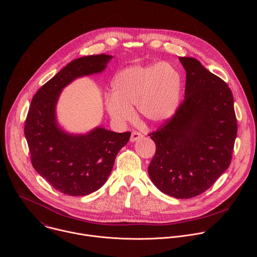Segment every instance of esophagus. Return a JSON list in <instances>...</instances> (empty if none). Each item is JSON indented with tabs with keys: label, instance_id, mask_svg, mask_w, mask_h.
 I'll list each match as a JSON object with an SVG mask.
<instances>
[{
	"label": "esophagus",
	"instance_id": "obj_1",
	"mask_svg": "<svg viewBox=\"0 0 257 257\" xmlns=\"http://www.w3.org/2000/svg\"><path fill=\"white\" fill-rule=\"evenodd\" d=\"M142 137H143V135H142L140 132L133 131V132L131 133L130 141H131V142H135V141H137V140H139V139H142Z\"/></svg>",
	"mask_w": 257,
	"mask_h": 257
}]
</instances>
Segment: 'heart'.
Returning <instances> with one entry per match:
<instances>
[{"label":"heart","instance_id":"obj_1","mask_svg":"<svg viewBox=\"0 0 257 257\" xmlns=\"http://www.w3.org/2000/svg\"><path fill=\"white\" fill-rule=\"evenodd\" d=\"M181 92L182 77L173 64L129 66L115 75L105 108L113 121L124 125L134 119L133 106L136 105L143 121L159 125L175 115Z\"/></svg>","mask_w":257,"mask_h":257}]
</instances>
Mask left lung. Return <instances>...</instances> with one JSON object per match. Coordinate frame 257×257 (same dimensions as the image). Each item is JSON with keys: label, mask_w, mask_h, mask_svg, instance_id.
I'll return each instance as SVG.
<instances>
[{"label": "left lung", "mask_w": 257, "mask_h": 257, "mask_svg": "<svg viewBox=\"0 0 257 257\" xmlns=\"http://www.w3.org/2000/svg\"><path fill=\"white\" fill-rule=\"evenodd\" d=\"M179 61L186 71L185 98L172 119L149 134L156 143L149 175L163 193L187 199L229 168L237 120L228 84L194 58Z\"/></svg>", "instance_id": "1"}]
</instances>
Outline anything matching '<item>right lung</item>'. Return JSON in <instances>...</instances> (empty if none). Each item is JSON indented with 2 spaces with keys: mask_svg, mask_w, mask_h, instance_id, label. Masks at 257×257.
Returning a JSON list of instances; mask_svg holds the SVG:
<instances>
[{
  "mask_svg": "<svg viewBox=\"0 0 257 257\" xmlns=\"http://www.w3.org/2000/svg\"><path fill=\"white\" fill-rule=\"evenodd\" d=\"M113 57L92 55L71 61L32 97L24 134L30 160L56 190L84 196L98 190L113 170L130 132L116 133L96 127L86 134H70L57 123L56 105L65 86L73 80L102 72Z\"/></svg>",
  "mask_w": 257,
  "mask_h": 257,
  "instance_id": "1",
  "label": "right lung"
}]
</instances>
